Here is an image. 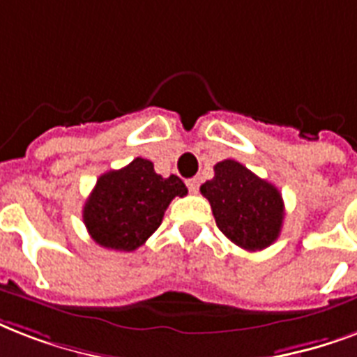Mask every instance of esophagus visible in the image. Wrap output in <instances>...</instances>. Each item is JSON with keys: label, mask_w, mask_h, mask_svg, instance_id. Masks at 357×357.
Instances as JSON below:
<instances>
[{"label": "esophagus", "mask_w": 357, "mask_h": 357, "mask_svg": "<svg viewBox=\"0 0 357 357\" xmlns=\"http://www.w3.org/2000/svg\"><path fill=\"white\" fill-rule=\"evenodd\" d=\"M186 186H188V190H190V192H192V193H197L199 192V181H197V178H188Z\"/></svg>", "instance_id": "34e87169"}]
</instances>
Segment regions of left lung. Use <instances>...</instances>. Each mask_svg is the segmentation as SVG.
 Masks as SVG:
<instances>
[{
    "label": "left lung",
    "mask_w": 357,
    "mask_h": 357,
    "mask_svg": "<svg viewBox=\"0 0 357 357\" xmlns=\"http://www.w3.org/2000/svg\"><path fill=\"white\" fill-rule=\"evenodd\" d=\"M212 214L231 242L248 251L264 250L278 240L284 204L273 184L262 181L234 160L214 165V178L201 186Z\"/></svg>",
    "instance_id": "obj_1"
}]
</instances>
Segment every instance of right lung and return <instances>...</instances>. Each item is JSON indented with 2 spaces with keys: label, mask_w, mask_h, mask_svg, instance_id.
I'll return each instance as SVG.
<instances>
[{
  "label": "right lung",
  "mask_w": 357,
  "mask_h": 357,
  "mask_svg": "<svg viewBox=\"0 0 357 357\" xmlns=\"http://www.w3.org/2000/svg\"><path fill=\"white\" fill-rule=\"evenodd\" d=\"M186 193L178 176L164 178L151 160L135 158L96 181L84 206V223L102 248L134 251L160 227L171 201Z\"/></svg>",
  "instance_id": "right-lung-1"
}]
</instances>
